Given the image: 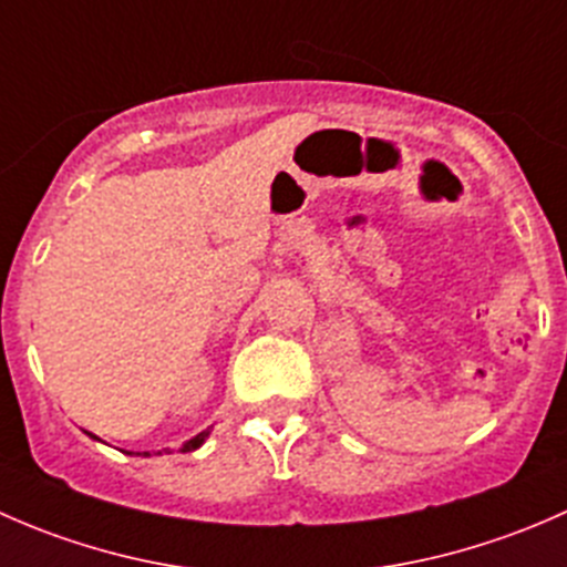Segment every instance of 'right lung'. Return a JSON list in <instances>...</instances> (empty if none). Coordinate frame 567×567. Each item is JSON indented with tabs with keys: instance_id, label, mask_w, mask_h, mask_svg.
Segmentation results:
<instances>
[{
	"instance_id": "right-lung-1",
	"label": "right lung",
	"mask_w": 567,
	"mask_h": 567,
	"mask_svg": "<svg viewBox=\"0 0 567 567\" xmlns=\"http://www.w3.org/2000/svg\"><path fill=\"white\" fill-rule=\"evenodd\" d=\"M205 439H208V431L197 433V436H194V439H188V442H186V444H183V447H181V453H192V450H197V447H199V444H203V442H205ZM145 455H151V453H145Z\"/></svg>"
}]
</instances>
